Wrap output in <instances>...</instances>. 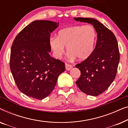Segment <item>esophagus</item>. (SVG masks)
I'll list each match as a JSON object with an SVG mask.
<instances>
[{"mask_svg":"<svg viewBox=\"0 0 128 128\" xmlns=\"http://www.w3.org/2000/svg\"><path fill=\"white\" fill-rule=\"evenodd\" d=\"M65 68H66V70L69 71V70H71L72 69L73 66H72V65H70V64H65Z\"/></svg>","mask_w":128,"mask_h":128,"instance_id":"1","label":"esophagus"}]
</instances>
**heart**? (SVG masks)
Returning <instances> with one entry per match:
<instances>
[{
  "label": "heart",
  "instance_id": "1",
  "mask_svg": "<svg viewBox=\"0 0 128 128\" xmlns=\"http://www.w3.org/2000/svg\"><path fill=\"white\" fill-rule=\"evenodd\" d=\"M96 38V32L92 26H74L59 30L56 38H50L49 44L58 59L64 55L66 46L70 58L85 60L93 52Z\"/></svg>",
  "mask_w": 128,
  "mask_h": 128
}]
</instances>
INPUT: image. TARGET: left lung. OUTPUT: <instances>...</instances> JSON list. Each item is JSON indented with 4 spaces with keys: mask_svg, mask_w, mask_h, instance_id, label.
<instances>
[{
    "mask_svg": "<svg viewBox=\"0 0 128 128\" xmlns=\"http://www.w3.org/2000/svg\"><path fill=\"white\" fill-rule=\"evenodd\" d=\"M74 20L91 24L97 33L92 55L76 65L81 72L76 82L78 87L87 95L97 96L110 87L116 76L120 62L117 40L112 31L96 19L74 17Z\"/></svg>",
    "mask_w": 128,
    "mask_h": 128,
    "instance_id": "left-lung-1",
    "label": "left lung"
}]
</instances>
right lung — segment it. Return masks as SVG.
<instances>
[{"label":"right lung","mask_w":128,"mask_h":128,"mask_svg":"<svg viewBox=\"0 0 128 128\" xmlns=\"http://www.w3.org/2000/svg\"><path fill=\"white\" fill-rule=\"evenodd\" d=\"M59 22L36 20L22 30L11 48L10 67L20 92L28 97L42 100L50 95L58 76L65 70L64 62L51 57L50 33Z\"/></svg>","instance_id":"obj_1"}]
</instances>
